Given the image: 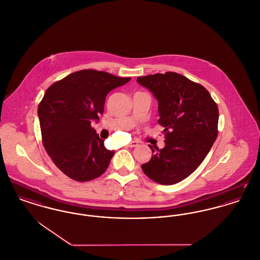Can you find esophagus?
<instances>
[{"label": "esophagus", "instance_id": "34e87169", "mask_svg": "<svg viewBox=\"0 0 260 260\" xmlns=\"http://www.w3.org/2000/svg\"><path fill=\"white\" fill-rule=\"evenodd\" d=\"M138 145V141H135V140H134V141H131V142L127 144V146H128V147H132V148H133V147H137Z\"/></svg>", "mask_w": 260, "mask_h": 260}]
</instances>
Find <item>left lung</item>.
Listing matches in <instances>:
<instances>
[{"label": "left lung", "mask_w": 260, "mask_h": 260, "mask_svg": "<svg viewBox=\"0 0 260 260\" xmlns=\"http://www.w3.org/2000/svg\"><path fill=\"white\" fill-rule=\"evenodd\" d=\"M137 80L158 100V123L165 137L164 148L148 145L152 157L141 169L156 183H179L199 168L211 149L218 136V106L204 86L174 72Z\"/></svg>", "instance_id": "8db88e82"}]
</instances>
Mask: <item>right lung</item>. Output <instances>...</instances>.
<instances>
[{
	"label": "right lung",
	"mask_w": 260,
	"mask_h": 260,
	"mask_svg": "<svg viewBox=\"0 0 260 260\" xmlns=\"http://www.w3.org/2000/svg\"><path fill=\"white\" fill-rule=\"evenodd\" d=\"M131 77L81 70L54 82L38 106L42 143L54 164L77 182L100 177L114 151L91 126L104 111L108 93Z\"/></svg>",
	"instance_id": "right-lung-1"
}]
</instances>
